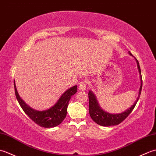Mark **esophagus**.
I'll return each instance as SVG.
<instances>
[{
	"mask_svg": "<svg viewBox=\"0 0 156 156\" xmlns=\"http://www.w3.org/2000/svg\"><path fill=\"white\" fill-rule=\"evenodd\" d=\"M79 90L81 91H84L86 90V88L87 87V81H81L80 83H79Z\"/></svg>",
	"mask_w": 156,
	"mask_h": 156,
	"instance_id": "esophagus-1",
	"label": "esophagus"
}]
</instances>
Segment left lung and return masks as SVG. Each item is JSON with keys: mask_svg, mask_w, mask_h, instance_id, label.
Wrapping results in <instances>:
<instances>
[{"mask_svg": "<svg viewBox=\"0 0 156 156\" xmlns=\"http://www.w3.org/2000/svg\"><path fill=\"white\" fill-rule=\"evenodd\" d=\"M136 60L137 63L139 72H140L141 75V72L140 66V64H139L137 59H136ZM142 84H143V82H142V76L141 75V87L140 88V92H139V96L137 101L135 102L133 105H132L127 111H125V112L120 114H109L108 112H106L104 111H102L101 107H99L94 94L92 93L91 91H89V113H90V117L92 118V120H93L96 123H97L101 126H105V127H108V126L111 125H117L119 123H121V122L123 121L125 119L128 117L129 114H130L132 111L133 110L135 105H136L141 94Z\"/></svg>", "mask_w": 156, "mask_h": 156, "instance_id": "obj_1", "label": "left lung"}]
</instances>
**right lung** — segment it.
I'll use <instances>...</instances> for the list:
<instances>
[{
	"label": "right lung",
	"instance_id": "right-lung-1",
	"mask_svg": "<svg viewBox=\"0 0 156 156\" xmlns=\"http://www.w3.org/2000/svg\"><path fill=\"white\" fill-rule=\"evenodd\" d=\"M14 87L16 98L21 107L28 117L39 126L45 128L54 127L59 125L64 121L67 115V108L71 97L77 92V86H74L66 90L59 98L56 104L48 110L37 111L26 105L20 98L16 90L14 81Z\"/></svg>",
	"mask_w": 156,
	"mask_h": 156
}]
</instances>
